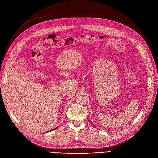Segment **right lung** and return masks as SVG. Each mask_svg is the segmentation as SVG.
<instances>
[{"label":"right lung","instance_id":"1","mask_svg":"<svg viewBox=\"0 0 158 158\" xmlns=\"http://www.w3.org/2000/svg\"><path fill=\"white\" fill-rule=\"evenodd\" d=\"M55 129H56V128H55ZM53 130H52V131H53Z\"/></svg>","mask_w":158,"mask_h":158}]
</instances>
